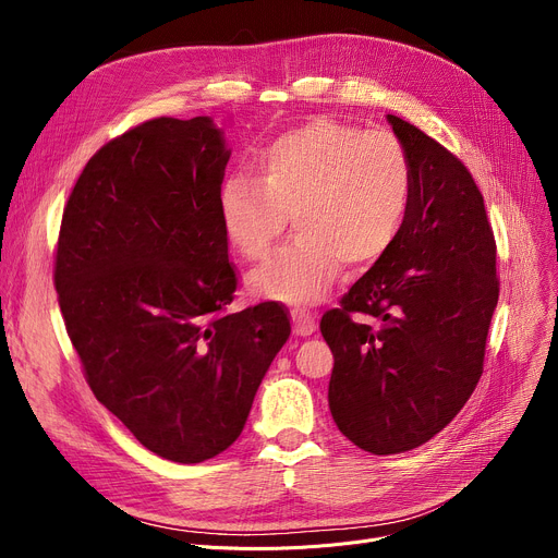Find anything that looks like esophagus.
I'll list each match as a JSON object with an SVG mask.
<instances>
[{"label": "esophagus", "instance_id": "1", "mask_svg": "<svg viewBox=\"0 0 558 558\" xmlns=\"http://www.w3.org/2000/svg\"><path fill=\"white\" fill-rule=\"evenodd\" d=\"M291 320H294V335H299V337H310L316 330L314 316L303 307L291 310Z\"/></svg>", "mask_w": 558, "mask_h": 558}]
</instances>
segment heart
<instances>
[{"mask_svg": "<svg viewBox=\"0 0 558 558\" xmlns=\"http://www.w3.org/2000/svg\"><path fill=\"white\" fill-rule=\"evenodd\" d=\"M412 198V158L393 133L316 117L264 146L255 175H228L219 219L228 242L257 262L291 215L296 238L248 278V287L262 299L312 305L337 282L343 262L364 269L391 251Z\"/></svg>", "mask_w": 558, "mask_h": 558, "instance_id": "heart-1", "label": "heart"}]
</instances>
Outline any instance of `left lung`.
Returning a JSON list of instances; mask_svg holds the SVG:
<instances>
[{
    "label": "left lung",
    "mask_w": 558,
    "mask_h": 558,
    "mask_svg": "<svg viewBox=\"0 0 558 558\" xmlns=\"http://www.w3.org/2000/svg\"><path fill=\"white\" fill-rule=\"evenodd\" d=\"M414 167V198L391 251L320 318L339 432L398 454L441 432L475 391L500 296L495 242L471 171L414 124L387 114Z\"/></svg>",
    "instance_id": "8db88e82"
}]
</instances>
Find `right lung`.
<instances>
[{
    "label": "right lung",
    "mask_w": 558,
    "mask_h": 558,
    "mask_svg": "<svg viewBox=\"0 0 558 558\" xmlns=\"http://www.w3.org/2000/svg\"><path fill=\"white\" fill-rule=\"evenodd\" d=\"M228 160L213 117L144 122L85 165L58 238V303L87 385L175 463L234 444L291 332L278 303L223 312L238 287L219 219Z\"/></svg>",
    "instance_id": "add662e5"
}]
</instances>
